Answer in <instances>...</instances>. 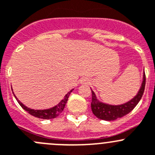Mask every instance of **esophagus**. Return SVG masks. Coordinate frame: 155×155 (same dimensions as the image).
<instances>
[{
  "label": "esophagus",
  "instance_id": "obj_1",
  "mask_svg": "<svg viewBox=\"0 0 155 155\" xmlns=\"http://www.w3.org/2000/svg\"><path fill=\"white\" fill-rule=\"evenodd\" d=\"M81 83L83 84H85V85H87V84H90V83H91V82H90V81H89V79H87V78H84V79H82L81 80Z\"/></svg>",
  "mask_w": 155,
  "mask_h": 155
}]
</instances>
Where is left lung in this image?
Returning a JSON list of instances; mask_svg holds the SVG:
<instances>
[{
  "mask_svg": "<svg viewBox=\"0 0 155 155\" xmlns=\"http://www.w3.org/2000/svg\"><path fill=\"white\" fill-rule=\"evenodd\" d=\"M145 79H146L145 78V74L144 72L142 84H141V86L137 95L135 96V97L132 98L130 101L124 104H121V105H110V104L100 102L97 99L94 91L91 90V92H92L91 110H92L93 113L98 119L106 121H113L127 115L136 107V105L142 97L143 93L145 91Z\"/></svg>",
  "mask_w": 155,
  "mask_h": 155,
  "instance_id": "1",
  "label": "left lung"
}]
</instances>
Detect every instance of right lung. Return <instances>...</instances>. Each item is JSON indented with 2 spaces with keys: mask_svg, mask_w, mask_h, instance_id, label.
Returning <instances> with one entry per match:
<instances>
[{
  "mask_svg": "<svg viewBox=\"0 0 155 155\" xmlns=\"http://www.w3.org/2000/svg\"><path fill=\"white\" fill-rule=\"evenodd\" d=\"M74 89H72L71 91H69L65 96H64V99L61 100V102L59 103L58 104H57L56 106H54V107L50 109H47V110H32V109L28 108L26 107V106L23 105L20 101H19L17 100V98L16 97V96L14 95L15 98L17 99V102L19 103L20 106H21L22 108L24 110H26L28 113H29L32 116H35V117L39 118V119H54V118H56L57 116H59L60 114L61 113V112L64 110V107H65V104L67 103L68 100L69 95H70L71 93L72 92Z\"/></svg>",
  "mask_w": 155,
  "mask_h": 155,
  "instance_id": "add662e5",
  "label": "right lung"
}]
</instances>
